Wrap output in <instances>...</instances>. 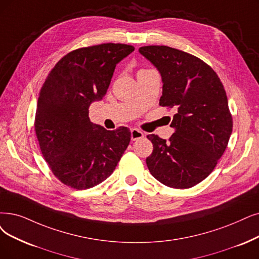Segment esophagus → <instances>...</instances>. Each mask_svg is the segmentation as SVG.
Here are the masks:
<instances>
[{
    "label": "esophagus",
    "instance_id": "34e87169",
    "mask_svg": "<svg viewBox=\"0 0 259 259\" xmlns=\"http://www.w3.org/2000/svg\"><path fill=\"white\" fill-rule=\"evenodd\" d=\"M143 137H144V134H143L141 131H139V130H137V128H133V130L131 131V139H132L133 141H136V140L142 139Z\"/></svg>",
    "mask_w": 259,
    "mask_h": 259
}]
</instances>
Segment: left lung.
I'll return each instance as SVG.
<instances>
[{
  "label": "left lung",
  "mask_w": 259,
  "mask_h": 259,
  "mask_svg": "<svg viewBox=\"0 0 259 259\" xmlns=\"http://www.w3.org/2000/svg\"><path fill=\"white\" fill-rule=\"evenodd\" d=\"M139 53L161 75L159 105L177 111L168 141L154 134L147 136L153 143L148 168L168 187H193L212 172L231 137L233 119L224 87L207 64L181 50L147 46Z\"/></svg>",
  "instance_id": "1"
}]
</instances>
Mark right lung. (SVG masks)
Segmentation results:
<instances>
[{"instance_id":"obj_1","label":"right lung","mask_w":259,"mask_h":259,"mask_svg":"<svg viewBox=\"0 0 259 259\" xmlns=\"http://www.w3.org/2000/svg\"><path fill=\"white\" fill-rule=\"evenodd\" d=\"M135 50L103 44L70 52L41 87L35 117L39 147L55 177L88 189L110 177L131 141V131H107L90 122L89 106L106 95L118 63Z\"/></svg>"}]
</instances>
